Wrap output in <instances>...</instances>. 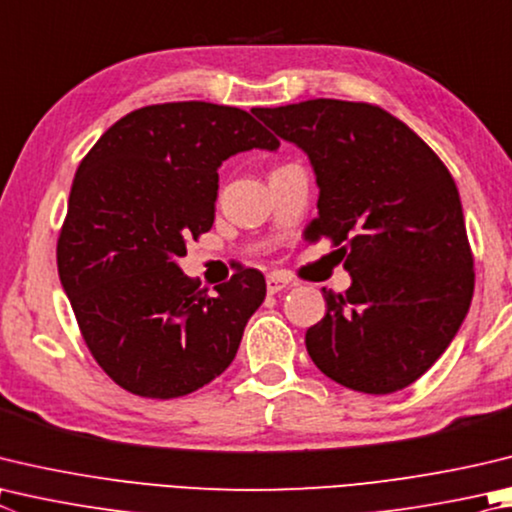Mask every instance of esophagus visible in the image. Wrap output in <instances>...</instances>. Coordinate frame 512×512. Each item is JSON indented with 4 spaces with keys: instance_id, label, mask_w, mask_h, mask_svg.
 Masks as SVG:
<instances>
[{
    "instance_id": "obj_1",
    "label": "esophagus",
    "mask_w": 512,
    "mask_h": 512,
    "mask_svg": "<svg viewBox=\"0 0 512 512\" xmlns=\"http://www.w3.org/2000/svg\"><path fill=\"white\" fill-rule=\"evenodd\" d=\"M288 284H291V280H288V277H284V275H280V273H273V275L266 277V291L271 295L284 291Z\"/></svg>"
}]
</instances>
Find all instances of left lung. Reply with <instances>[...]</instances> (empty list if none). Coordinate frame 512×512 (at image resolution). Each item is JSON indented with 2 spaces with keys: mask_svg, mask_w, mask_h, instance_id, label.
<instances>
[{
  "mask_svg": "<svg viewBox=\"0 0 512 512\" xmlns=\"http://www.w3.org/2000/svg\"><path fill=\"white\" fill-rule=\"evenodd\" d=\"M253 114L309 154L320 215L306 230L327 237L351 275L345 293L322 288L327 315L306 331V351L353 392L405 389L448 349L475 291L450 170L414 129L369 102L315 98Z\"/></svg>",
  "mask_w": 512,
  "mask_h": 512,
  "instance_id": "8db88e82",
  "label": "left lung"
}]
</instances>
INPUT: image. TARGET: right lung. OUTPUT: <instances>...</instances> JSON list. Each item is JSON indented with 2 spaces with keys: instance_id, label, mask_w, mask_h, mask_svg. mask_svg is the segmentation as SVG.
I'll list each match as a JSON object with an SVG mask.
<instances>
[{
  "instance_id": "1",
  "label": "right lung",
  "mask_w": 512,
  "mask_h": 512,
  "mask_svg": "<svg viewBox=\"0 0 512 512\" xmlns=\"http://www.w3.org/2000/svg\"><path fill=\"white\" fill-rule=\"evenodd\" d=\"M277 150L248 111L163 102L111 125L82 159L58 237V273L100 369L143 398H179L235 358L266 282L241 266L208 293L176 259L215 221L217 167Z\"/></svg>"
}]
</instances>
